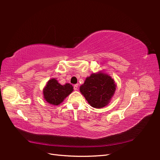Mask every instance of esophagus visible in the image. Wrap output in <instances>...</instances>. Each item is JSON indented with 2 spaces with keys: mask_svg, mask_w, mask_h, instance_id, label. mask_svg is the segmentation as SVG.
<instances>
[{
  "mask_svg": "<svg viewBox=\"0 0 160 160\" xmlns=\"http://www.w3.org/2000/svg\"><path fill=\"white\" fill-rule=\"evenodd\" d=\"M73 89L75 91H77L78 89V84H75V85L73 86Z\"/></svg>",
  "mask_w": 160,
  "mask_h": 160,
  "instance_id": "obj_1",
  "label": "esophagus"
}]
</instances>
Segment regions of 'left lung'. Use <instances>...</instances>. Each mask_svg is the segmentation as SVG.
<instances>
[{"mask_svg": "<svg viewBox=\"0 0 160 160\" xmlns=\"http://www.w3.org/2000/svg\"><path fill=\"white\" fill-rule=\"evenodd\" d=\"M116 88L115 81L104 72L92 73L80 87V91L91 107H104L109 103Z\"/></svg>", "mask_w": 160, "mask_h": 160, "instance_id": "obj_1", "label": "left lung"}]
</instances>
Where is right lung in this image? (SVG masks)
<instances>
[{
    "instance_id": "obj_1",
    "label": "right lung",
    "mask_w": 160,
    "mask_h": 160,
    "mask_svg": "<svg viewBox=\"0 0 160 160\" xmlns=\"http://www.w3.org/2000/svg\"><path fill=\"white\" fill-rule=\"evenodd\" d=\"M73 87L69 83L61 85L55 78L49 80L43 89V96L47 102L52 105H58L62 103L73 91Z\"/></svg>"
}]
</instances>
